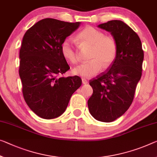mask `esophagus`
I'll use <instances>...</instances> for the list:
<instances>
[{"instance_id": "34e87169", "label": "esophagus", "mask_w": 157, "mask_h": 157, "mask_svg": "<svg viewBox=\"0 0 157 157\" xmlns=\"http://www.w3.org/2000/svg\"><path fill=\"white\" fill-rule=\"evenodd\" d=\"M82 83L87 84V83H88V81H87L86 78H82Z\"/></svg>"}]
</instances>
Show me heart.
I'll return each instance as SVG.
<instances>
[{
  "label": "heart",
  "instance_id": "heart-1",
  "mask_svg": "<svg viewBox=\"0 0 157 157\" xmlns=\"http://www.w3.org/2000/svg\"><path fill=\"white\" fill-rule=\"evenodd\" d=\"M82 45L91 47L89 55L90 61L75 67L73 73L76 75L90 78L97 74L102 67L107 69L114 62L117 54V45L114 38L105 35L102 31L87 26L76 36ZM61 52L67 61L73 64L80 62L75 43L71 38H67L61 45Z\"/></svg>",
  "mask_w": 157,
  "mask_h": 157
}]
</instances>
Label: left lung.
I'll use <instances>...</instances> for the list:
<instances>
[{
	"label": "left lung",
	"instance_id": "left-lung-1",
	"mask_svg": "<svg viewBox=\"0 0 157 157\" xmlns=\"http://www.w3.org/2000/svg\"><path fill=\"white\" fill-rule=\"evenodd\" d=\"M98 27L113 36L117 54L107 71L90 81L93 93L88 106L95 119L112 122L131 105L142 76L144 52L138 35L122 21H109Z\"/></svg>",
	"mask_w": 157,
	"mask_h": 157
}]
</instances>
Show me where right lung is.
<instances>
[{
    "instance_id": "right-lung-1",
    "label": "right lung",
    "mask_w": 157,
    "mask_h": 157,
    "mask_svg": "<svg viewBox=\"0 0 157 157\" xmlns=\"http://www.w3.org/2000/svg\"><path fill=\"white\" fill-rule=\"evenodd\" d=\"M79 25L80 22L43 19L23 37L19 69L23 96L29 107L43 119L63 114L72 94L81 86L78 76H60L70 69L62 54V43Z\"/></svg>"
}]
</instances>
